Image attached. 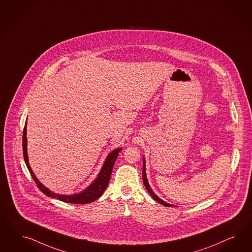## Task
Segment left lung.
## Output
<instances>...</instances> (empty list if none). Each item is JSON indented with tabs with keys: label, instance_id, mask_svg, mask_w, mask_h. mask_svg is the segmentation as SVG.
Wrapping results in <instances>:
<instances>
[{
	"label": "left lung",
	"instance_id": "1",
	"mask_svg": "<svg viewBox=\"0 0 252 252\" xmlns=\"http://www.w3.org/2000/svg\"><path fill=\"white\" fill-rule=\"evenodd\" d=\"M142 177H143V183H144V186H145L146 189L147 191L151 194V196L153 197L156 201H158L159 203H160L161 205H164V206L167 207H172L173 205L172 204H169L167 202H165V201H163L162 199H160L157 195H155L154 194V192L152 190V189H151V187H150V185H149V182H148V179H147V176H146V171H145V160H143V170H142Z\"/></svg>",
	"mask_w": 252,
	"mask_h": 252
}]
</instances>
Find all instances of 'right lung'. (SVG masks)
Segmentation results:
<instances>
[{"mask_svg": "<svg viewBox=\"0 0 252 252\" xmlns=\"http://www.w3.org/2000/svg\"><path fill=\"white\" fill-rule=\"evenodd\" d=\"M26 136H27V122H26L23 130L24 160H25L27 167L29 169L31 176H32L33 180L35 181L37 187L39 189V190L41 191L42 193H44L48 197L57 198V199H60L62 201L67 202V203L87 204V203H91L92 201L96 200L97 198H99L103 194V192L109 184L111 175H112V171H113V168L115 165V160L122 150L121 148L116 149L108 155L106 160L104 161V164L99 172V176H97V179L87 189L82 191L81 193L75 194V195H59V194H55L54 192L49 190L47 188H45L42 184L38 181L37 177L34 176L31 166H30V163H29V158H28V153H27V137Z\"/></svg>", "mask_w": 252, "mask_h": 252, "instance_id": "right-lung-1", "label": "right lung"}]
</instances>
